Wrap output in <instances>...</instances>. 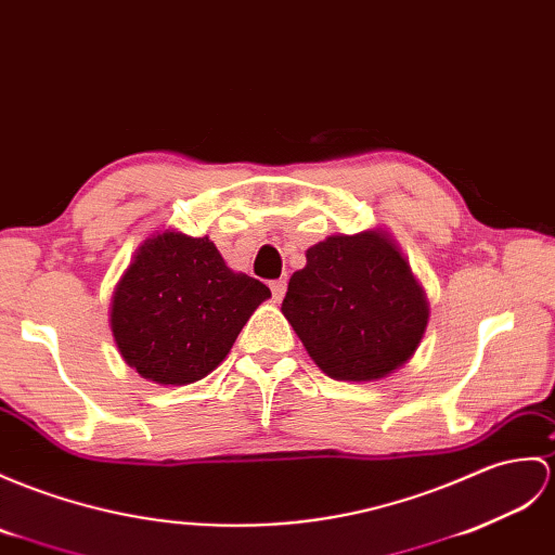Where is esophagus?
I'll list each match as a JSON object with an SVG mask.
<instances>
[{
	"mask_svg": "<svg viewBox=\"0 0 555 555\" xmlns=\"http://www.w3.org/2000/svg\"><path fill=\"white\" fill-rule=\"evenodd\" d=\"M269 288H272V295L276 300H281L283 295H286V288H288V281L286 279H276V281H272L269 283Z\"/></svg>",
	"mask_w": 555,
	"mask_h": 555,
	"instance_id": "34e87169",
	"label": "esophagus"
}]
</instances>
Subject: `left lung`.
Masks as SVG:
<instances>
[{"mask_svg": "<svg viewBox=\"0 0 555 555\" xmlns=\"http://www.w3.org/2000/svg\"><path fill=\"white\" fill-rule=\"evenodd\" d=\"M281 312L336 380H378L404 366L428 326V300L383 231L336 234L307 250Z\"/></svg>", "mask_w": 555, "mask_h": 555, "instance_id": "obj_1", "label": "left lung"}]
</instances>
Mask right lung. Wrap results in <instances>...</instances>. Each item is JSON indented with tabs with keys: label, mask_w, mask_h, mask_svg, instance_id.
Returning a JSON list of instances; mask_svg holds the SVG:
<instances>
[{
	"label": "right lung",
	"mask_w": 555,
	"mask_h": 555,
	"mask_svg": "<svg viewBox=\"0 0 555 555\" xmlns=\"http://www.w3.org/2000/svg\"><path fill=\"white\" fill-rule=\"evenodd\" d=\"M267 298L264 283L231 272L208 236L167 229L141 243L115 286L111 331L139 376L189 385L224 362Z\"/></svg>",
	"instance_id": "add662e5"
}]
</instances>
